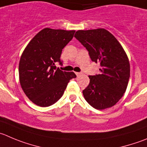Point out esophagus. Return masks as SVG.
I'll list each match as a JSON object with an SVG mask.
<instances>
[{
  "instance_id": "1",
  "label": "esophagus",
  "mask_w": 147,
  "mask_h": 147,
  "mask_svg": "<svg viewBox=\"0 0 147 147\" xmlns=\"http://www.w3.org/2000/svg\"><path fill=\"white\" fill-rule=\"evenodd\" d=\"M75 74H76V76H80V75L82 74H81V73H79V72H76V73H75Z\"/></svg>"
}]
</instances>
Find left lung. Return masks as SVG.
Masks as SVG:
<instances>
[{"label": "left lung", "instance_id": "left-lung-1", "mask_svg": "<svg viewBox=\"0 0 147 147\" xmlns=\"http://www.w3.org/2000/svg\"><path fill=\"white\" fill-rule=\"evenodd\" d=\"M74 37L89 52L91 60L100 63V74L89 76L83 90L85 100L94 108L103 110L116 104L126 90L130 64L116 38L105 29L79 30Z\"/></svg>", "mask_w": 147, "mask_h": 147}]
</instances>
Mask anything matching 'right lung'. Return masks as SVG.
Returning a JSON list of instances; mask_svg holds the SVG:
<instances>
[{
  "instance_id": "1",
  "label": "right lung",
  "mask_w": 147,
  "mask_h": 147,
  "mask_svg": "<svg viewBox=\"0 0 147 147\" xmlns=\"http://www.w3.org/2000/svg\"><path fill=\"white\" fill-rule=\"evenodd\" d=\"M74 30L45 28L27 45L19 61V81L25 94L40 107L55 104L63 96L67 84L76 78L74 72L60 70L62 50L74 37Z\"/></svg>"
}]
</instances>
